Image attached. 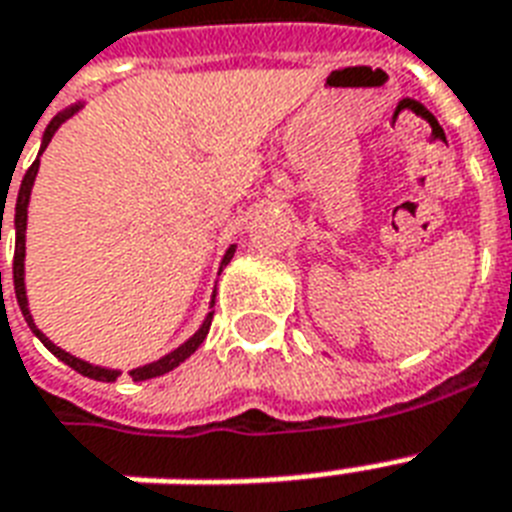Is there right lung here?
Listing matches in <instances>:
<instances>
[{
  "instance_id": "1",
  "label": "right lung",
  "mask_w": 512,
  "mask_h": 512,
  "mask_svg": "<svg viewBox=\"0 0 512 512\" xmlns=\"http://www.w3.org/2000/svg\"><path fill=\"white\" fill-rule=\"evenodd\" d=\"M76 108L79 106H71L68 111H63L60 116H55L50 122V127H47V132H44L42 138V151L47 148V143L52 140V135H55V130H58L60 124L66 122L68 116L74 114ZM39 151V154H42ZM36 170H39V159H36L31 167L26 170V175H23V183H20V191H18V201H15V257H12V284H15V297H18V305H20V313H23V319L28 321V327H31V332H34L39 340L44 342V348L50 350V353H55V356L60 358V361H66L71 369H76L79 374H84V377H90V380H100V382H114L116 377H119V372L116 369H103V366H92L87 364V361H82V358L71 356V353H66V350H60L58 345L52 340H47V337L36 329L34 319H31V313H28V300H26V284H23V257H26V207H28V196H31V185H34V177H36ZM233 252H236V247H231L228 252H225L223 257V265L231 263ZM2 276V273H0ZM212 316H215V311L209 313L207 321L201 324V329L196 332V335L191 337L188 342H183L180 348L172 350L170 356L159 358V361H154V364H146L140 366V369H132L130 377L135 382L140 380H151V377H159V374H167L172 372L175 366H180L185 361V358L191 356L193 350L199 348L201 342H204V337L209 335V327H212Z\"/></svg>"
}]
</instances>
